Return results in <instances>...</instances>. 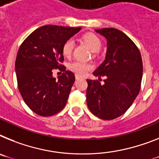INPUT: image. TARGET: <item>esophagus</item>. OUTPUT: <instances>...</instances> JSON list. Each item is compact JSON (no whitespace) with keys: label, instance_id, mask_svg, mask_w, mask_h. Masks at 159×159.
Here are the masks:
<instances>
[{"label":"esophagus","instance_id":"1","mask_svg":"<svg viewBox=\"0 0 159 159\" xmlns=\"http://www.w3.org/2000/svg\"><path fill=\"white\" fill-rule=\"evenodd\" d=\"M75 78H76V80H79V79H81V77H80V76H78V75H76Z\"/></svg>","mask_w":159,"mask_h":159}]
</instances>
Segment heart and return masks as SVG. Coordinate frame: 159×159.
Wrapping results in <instances>:
<instances>
[{"label": "heart", "mask_w": 159, "mask_h": 159, "mask_svg": "<svg viewBox=\"0 0 159 159\" xmlns=\"http://www.w3.org/2000/svg\"><path fill=\"white\" fill-rule=\"evenodd\" d=\"M82 39L92 52H98L101 48L102 43H101L100 39L95 34H91V33L84 34ZM73 47H74V40L73 39H69L65 41L62 47V52L65 57H69L71 56ZM69 68L71 71L75 73L77 75L83 76L93 69V65L80 61H74L69 64Z\"/></svg>", "instance_id": "obj_1"}]
</instances>
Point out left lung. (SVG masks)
I'll list each match as a JSON object with an SVG mask.
<instances>
[{"label": "left lung", "instance_id": "1", "mask_svg": "<svg viewBox=\"0 0 159 159\" xmlns=\"http://www.w3.org/2000/svg\"><path fill=\"white\" fill-rule=\"evenodd\" d=\"M95 31L107 39L104 61L93 73L105 77L104 83L87 79V106L102 120H113L125 114L141 89L143 65L139 49L125 33L115 28Z\"/></svg>", "mask_w": 159, "mask_h": 159}]
</instances>
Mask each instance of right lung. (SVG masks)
Listing matches in <instances>:
<instances>
[{
  "instance_id": "obj_1",
  "label": "right lung",
  "mask_w": 159,
  "mask_h": 159,
  "mask_svg": "<svg viewBox=\"0 0 159 159\" xmlns=\"http://www.w3.org/2000/svg\"><path fill=\"white\" fill-rule=\"evenodd\" d=\"M82 27L52 25L41 26L23 41L18 49L15 71L20 94L30 109L41 116H51L65 107L75 76L60 65L62 47ZM65 72L56 80L52 69Z\"/></svg>"
}]
</instances>
